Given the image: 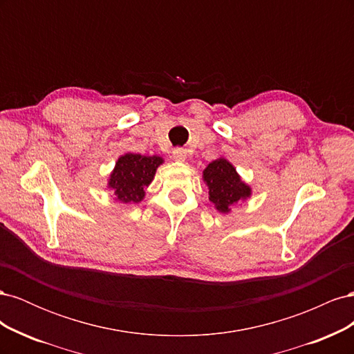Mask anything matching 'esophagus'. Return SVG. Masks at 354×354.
Instances as JSON below:
<instances>
[{
    "instance_id": "esophagus-1",
    "label": "esophagus",
    "mask_w": 354,
    "mask_h": 354,
    "mask_svg": "<svg viewBox=\"0 0 354 354\" xmlns=\"http://www.w3.org/2000/svg\"><path fill=\"white\" fill-rule=\"evenodd\" d=\"M173 158L176 160H178V162H185V160L187 159V152L185 151V149L177 147V149H174V151H173Z\"/></svg>"
}]
</instances>
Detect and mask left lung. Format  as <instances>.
<instances>
[{"mask_svg":"<svg viewBox=\"0 0 354 354\" xmlns=\"http://www.w3.org/2000/svg\"><path fill=\"white\" fill-rule=\"evenodd\" d=\"M203 183L208 186L209 201L218 212L227 214L239 201L251 198L252 190L226 158H217L202 171Z\"/></svg>","mask_w":354,"mask_h":354,"instance_id":"left-lung-1","label":"left lung"}]
</instances>
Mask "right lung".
<instances>
[{"label":"right lung","instance_id":"right-lung-1","mask_svg":"<svg viewBox=\"0 0 354 354\" xmlns=\"http://www.w3.org/2000/svg\"><path fill=\"white\" fill-rule=\"evenodd\" d=\"M164 164L158 155L125 153L118 158L115 168L108 178V187L115 199L122 203H138L145 199V189L152 183L156 169Z\"/></svg>","mask_w":354,"mask_h":354}]
</instances>
